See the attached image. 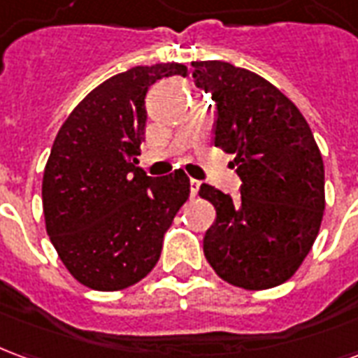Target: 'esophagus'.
I'll list each match as a JSON object with an SVG mask.
<instances>
[{
	"label": "esophagus",
	"instance_id": "1",
	"mask_svg": "<svg viewBox=\"0 0 358 358\" xmlns=\"http://www.w3.org/2000/svg\"><path fill=\"white\" fill-rule=\"evenodd\" d=\"M199 187H201V182L199 180H189V194H192V197H195L197 195V192H199Z\"/></svg>",
	"mask_w": 358,
	"mask_h": 358
}]
</instances>
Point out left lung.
Wrapping results in <instances>:
<instances>
[{"label":"left lung","instance_id":"1","mask_svg":"<svg viewBox=\"0 0 358 358\" xmlns=\"http://www.w3.org/2000/svg\"><path fill=\"white\" fill-rule=\"evenodd\" d=\"M197 88L217 105L213 143L234 153L241 178L232 199L203 184L217 218L203 251L218 276L243 289H268L295 274L324 215V163L301 110L276 86L224 61H194Z\"/></svg>","mask_w":358,"mask_h":358}]
</instances>
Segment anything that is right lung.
<instances>
[{
	"label": "right lung",
	"mask_w": 358,
	"mask_h": 358,
	"mask_svg": "<svg viewBox=\"0 0 358 358\" xmlns=\"http://www.w3.org/2000/svg\"><path fill=\"white\" fill-rule=\"evenodd\" d=\"M176 74L186 76V65L110 76L76 105L53 141L42 182L45 230L66 270L92 289L117 292L148 276L189 195L184 171L151 178L134 164L149 86Z\"/></svg>",
	"instance_id": "add662e5"
}]
</instances>
